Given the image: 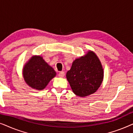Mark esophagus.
I'll return each instance as SVG.
<instances>
[{"label": "esophagus", "mask_w": 133, "mask_h": 133, "mask_svg": "<svg viewBox=\"0 0 133 133\" xmlns=\"http://www.w3.org/2000/svg\"><path fill=\"white\" fill-rule=\"evenodd\" d=\"M59 77H63L65 76V72L64 71H61L58 74Z\"/></svg>", "instance_id": "1"}]
</instances>
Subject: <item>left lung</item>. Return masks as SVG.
<instances>
[{
  "mask_svg": "<svg viewBox=\"0 0 133 133\" xmlns=\"http://www.w3.org/2000/svg\"><path fill=\"white\" fill-rule=\"evenodd\" d=\"M66 76L74 93L85 97L93 94L101 86L103 71L97 56L94 52L89 51L72 62Z\"/></svg>",
  "mask_w": 133,
  "mask_h": 133,
  "instance_id": "obj_1",
  "label": "left lung"
}]
</instances>
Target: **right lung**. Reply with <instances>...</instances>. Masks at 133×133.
I'll list each match as a JSON object with an SVG mask.
<instances>
[{
	"label": "right lung",
	"instance_id": "obj_1",
	"mask_svg": "<svg viewBox=\"0 0 133 133\" xmlns=\"http://www.w3.org/2000/svg\"><path fill=\"white\" fill-rule=\"evenodd\" d=\"M54 69L41 56H33L25 65L23 75L29 86L38 90L44 89L56 76Z\"/></svg>",
	"mask_w": 133,
	"mask_h": 133
}]
</instances>
